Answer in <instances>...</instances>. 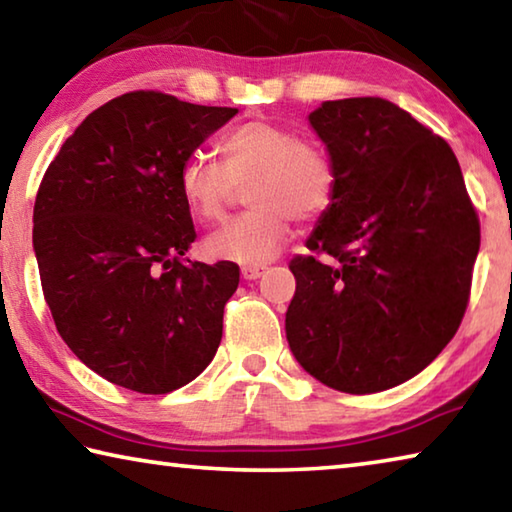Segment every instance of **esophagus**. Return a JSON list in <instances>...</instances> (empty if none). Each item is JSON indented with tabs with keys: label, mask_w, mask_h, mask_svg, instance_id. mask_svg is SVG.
Wrapping results in <instances>:
<instances>
[{
	"label": "esophagus",
	"mask_w": 512,
	"mask_h": 512,
	"mask_svg": "<svg viewBox=\"0 0 512 512\" xmlns=\"http://www.w3.org/2000/svg\"><path fill=\"white\" fill-rule=\"evenodd\" d=\"M264 271H266V266H244L241 268V277L248 282H253V280H259V277L264 275Z\"/></svg>",
	"instance_id": "1"
}]
</instances>
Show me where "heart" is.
<instances>
[{
    "instance_id": "heart-1",
    "label": "heart",
    "mask_w": 512,
    "mask_h": 512,
    "mask_svg": "<svg viewBox=\"0 0 512 512\" xmlns=\"http://www.w3.org/2000/svg\"><path fill=\"white\" fill-rule=\"evenodd\" d=\"M221 162L194 155L180 171V194L198 219L216 221L228 210L237 185L253 205L205 239L207 255L259 266L287 244L293 219L314 221L334 198V164L323 149L300 142L291 128L248 121L219 142Z\"/></svg>"
}]
</instances>
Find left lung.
<instances>
[{"instance_id":"8db88e82","label":"left lung","mask_w":512,"mask_h":512,"mask_svg":"<svg viewBox=\"0 0 512 512\" xmlns=\"http://www.w3.org/2000/svg\"><path fill=\"white\" fill-rule=\"evenodd\" d=\"M309 124L336 187L296 257L287 309L293 357L320 384L379 393L452 341L470 298L479 219L443 137L379 97L323 101Z\"/></svg>"}]
</instances>
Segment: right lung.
I'll return each instance as SVG.
<instances>
[{"instance_id": "obj_1", "label": "right lung", "mask_w": 512, "mask_h": 512, "mask_svg": "<svg viewBox=\"0 0 512 512\" xmlns=\"http://www.w3.org/2000/svg\"><path fill=\"white\" fill-rule=\"evenodd\" d=\"M237 108L128 92L60 146L33 207V250L58 334L85 366L162 395L210 366L232 262H189L196 230L180 171Z\"/></svg>"}]
</instances>
